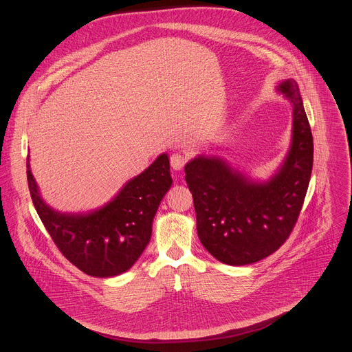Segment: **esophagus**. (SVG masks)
<instances>
[{"instance_id":"esophagus-1","label":"esophagus","mask_w":352,"mask_h":352,"mask_svg":"<svg viewBox=\"0 0 352 352\" xmlns=\"http://www.w3.org/2000/svg\"><path fill=\"white\" fill-rule=\"evenodd\" d=\"M185 163H186V157H184V155L179 154V153L173 154V155L170 157V164H171V167H173L175 171H181V170L184 168Z\"/></svg>"}]
</instances>
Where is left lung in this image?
<instances>
[{
  "instance_id": "obj_1",
  "label": "left lung",
  "mask_w": 352,
  "mask_h": 352,
  "mask_svg": "<svg viewBox=\"0 0 352 352\" xmlns=\"http://www.w3.org/2000/svg\"><path fill=\"white\" fill-rule=\"evenodd\" d=\"M275 91L292 104L293 121L287 154L272 177L252 178L204 153L185 164L199 241L226 265H251L275 252L292 232L309 186L313 138L298 85L283 79Z\"/></svg>"
}]
</instances>
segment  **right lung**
<instances>
[{"label":"right lung","instance_id":"obj_1","mask_svg":"<svg viewBox=\"0 0 352 352\" xmlns=\"http://www.w3.org/2000/svg\"><path fill=\"white\" fill-rule=\"evenodd\" d=\"M27 178L40 220L60 252L80 272L98 278L116 276L136 263L151 240L157 206L173 185L168 154L163 153L105 205L67 213L44 201L30 157Z\"/></svg>","mask_w":352,"mask_h":352}]
</instances>
